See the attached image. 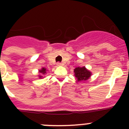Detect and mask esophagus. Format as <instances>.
<instances>
[{"mask_svg": "<svg viewBox=\"0 0 129 129\" xmlns=\"http://www.w3.org/2000/svg\"><path fill=\"white\" fill-rule=\"evenodd\" d=\"M57 66H61V65H62V64L61 63V62H57Z\"/></svg>", "mask_w": 129, "mask_h": 129, "instance_id": "obj_1", "label": "esophagus"}]
</instances>
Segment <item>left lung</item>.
Instances as JSON below:
<instances>
[{"instance_id":"obj_1","label":"left lung","mask_w":129,"mask_h":129,"mask_svg":"<svg viewBox=\"0 0 129 129\" xmlns=\"http://www.w3.org/2000/svg\"><path fill=\"white\" fill-rule=\"evenodd\" d=\"M75 76L78 81L87 80L91 76V72L85 67H77L74 69Z\"/></svg>"}]
</instances>
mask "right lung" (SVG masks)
<instances>
[{
    "mask_svg": "<svg viewBox=\"0 0 129 129\" xmlns=\"http://www.w3.org/2000/svg\"><path fill=\"white\" fill-rule=\"evenodd\" d=\"M46 68H43L41 69V70H40V73H41V74H46ZM39 77L40 78H41L42 77V76H39Z\"/></svg>",
    "mask_w": 129,
    "mask_h": 129,
    "instance_id": "obj_1",
    "label": "right lung"
}]
</instances>
